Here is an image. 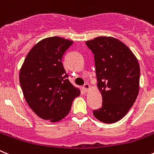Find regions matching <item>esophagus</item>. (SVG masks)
<instances>
[{"label":"esophagus","mask_w":154,"mask_h":154,"mask_svg":"<svg viewBox=\"0 0 154 154\" xmlns=\"http://www.w3.org/2000/svg\"><path fill=\"white\" fill-rule=\"evenodd\" d=\"M83 89H84L85 91L88 92L89 91V89H90V86H89L88 84H85L83 85Z\"/></svg>","instance_id":"34e87169"}]
</instances>
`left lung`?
<instances>
[{
	"label": "left lung",
	"mask_w": 154,
	"mask_h": 154,
	"mask_svg": "<svg viewBox=\"0 0 154 154\" xmlns=\"http://www.w3.org/2000/svg\"><path fill=\"white\" fill-rule=\"evenodd\" d=\"M94 54L102 107L94 116L104 123L122 119L135 102L140 87V66L132 51L119 39L100 36L86 42Z\"/></svg>",
	"instance_id": "1"
}]
</instances>
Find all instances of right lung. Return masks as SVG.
Returning a JSON list of instances; mask_svg holds the SVG:
<instances>
[{
    "mask_svg": "<svg viewBox=\"0 0 154 154\" xmlns=\"http://www.w3.org/2000/svg\"><path fill=\"white\" fill-rule=\"evenodd\" d=\"M72 41L56 36L42 39L27 54L20 71V82L29 107L40 118L59 122L71 109L80 89L68 79L62 63Z\"/></svg>",
    "mask_w": 154,
    "mask_h": 154,
    "instance_id": "1",
    "label": "right lung"
}]
</instances>
